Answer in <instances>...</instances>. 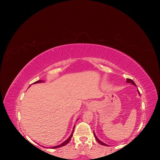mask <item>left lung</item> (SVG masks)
<instances>
[{
	"instance_id": "8db88e82",
	"label": "left lung",
	"mask_w": 160,
	"mask_h": 160,
	"mask_svg": "<svg viewBox=\"0 0 160 160\" xmlns=\"http://www.w3.org/2000/svg\"><path fill=\"white\" fill-rule=\"evenodd\" d=\"M127 82H128V83H132V84H133V85H135V86H136V85H135V83H134V82L132 80V79H127ZM140 94V93H139ZM93 134H94V135H95V139H96V140H97V141H98L100 144H101V145H103V146H107V145H106L105 143H103L102 142H101L100 141V140L98 138H97V136H96V135H95V133H94V132H93Z\"/></svg>"
}]
</instances>
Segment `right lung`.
I'll list each match as a JSON object with an SVG mask.
<instances>
[{
  "instance_id": "add662e5",
  "label": "right lung",
  "mask_w": 160,
  "mask_h": 160,
  "mask_svg": "<svg viewBox=\"0 0 160 160\" xmlns=\"http://www.w3.org/2000/svg\"><path fill=\"white\" fill-rule=\"evenodd\" d=\"M41 82H42V80H38V81H36V82H35V83H41ZM74 128H75V127L73 128V129H72V133H71V135H70L69 136V138L67 139L65 142H64L63 143H62L61 145H59V146H54V147H52V148H61V147H62V146H65V145H67V143H68L69 142H70V140H71V138H72V133H73V131H74Z\"/></svg>"
}]
</instances>
